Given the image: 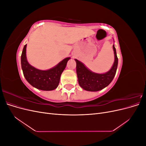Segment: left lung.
I'll return each mask as SVG.
<instances>
[{"instance_id": "8db88e82", "label": "left lung", "mask_w": 146, "mask_h": 146, "mask_svg": "<svg viewBox=\"0 0 146 146\" xmlns=\"http://www.w3.org/2000/svg\"><path fill=\"white\" fill-rule=\"evenodd\" d=\"M114 62L111 69L105 74H96L87 69L82 62L76 59V72L78 84L83 89L89 91H98L107 87L114 78L116 72L118 58L116 48L113 45Z\"/></svg>"}]
</instances>
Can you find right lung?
Instances as JSON below:
<instances>
[{
    "mask_svg": "<svg viewBox=\"0 0 146 146\" xmlns=\"http://www.w3.org/2000/svg\"><path fill=\"white\" fill-rule=\"evenodd\" d=\"M26 47H24L21 55V66L27 81L33 87L43 91L54 90L58 86L61 75L65 69L70 58L61 61L54 68L41 70L31 66L26 58Z\"/></svg>",
    "mask_w": 146,
    "mask_h": 146,
    "instance_id": "1",
    "label": "right lung"
}]
</instances>
